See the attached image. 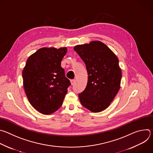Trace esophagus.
I'll use <instances>...</instances> for the list:
<instances>
[{"mask_svg": "<svg viewBox=\"0 0 153 153\" xmlns=\"http://www.w3.org/2000/svg\"><path fill=\"white\" fill-rule=\"evenodd\" d=\"M71 85H73L74 83H75V82H76V80H71Z\"/></svg>", "mask_w": 153, "mask_h": 153, "instance_id": "esophagus-1", "label": "esophagus"}]
</instances>
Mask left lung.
<instances>
[{
    "label": "left lung",
    "mask_w": 153,
    "mask_h": 153,
    "mask_svg": "<svg viewBox=\"0 0 153 153\" xmlns=\"http://www.w3.org/2000/svg\"><path fill=\"white\" fill-rule=\"evenodd\" d=\"M74 50L88 73L86 88L79 94L80 103L92 112H100L110 105L120 89L122 71L118 58L100 41L79 45Z\"/></svg>",
    "instance_id": "obj_1"
}]
</instances>
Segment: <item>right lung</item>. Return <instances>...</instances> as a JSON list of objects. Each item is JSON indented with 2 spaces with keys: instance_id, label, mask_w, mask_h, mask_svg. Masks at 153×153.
<instances>
[{
  "instance_id": "right-lung-1",
  "label": "right lung",
  "mask_w": 153,
  "mask_h": 153,
  "mask_svg": "<svg viewBox=\"0 0 153 153\" xmlns=\"http://www.w3.org/2000/svg\"><path fill=\"white\" fill-rule=\"evenodd\" d=\"M67 52L66 47L42 48L27 60L22 72L25 91L31 105L42 114L57 111L71 85L61 67Z\"/></svg>"
}]
</instances>
